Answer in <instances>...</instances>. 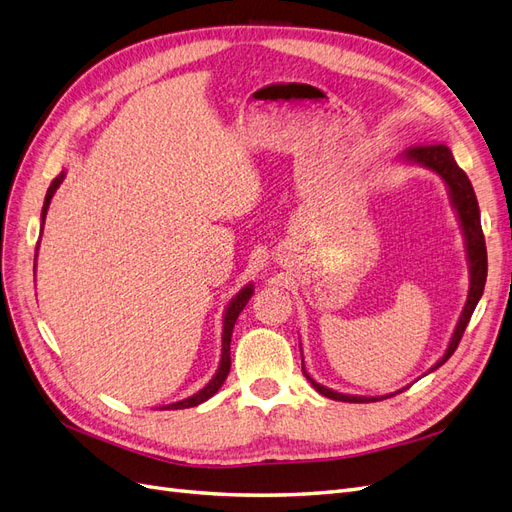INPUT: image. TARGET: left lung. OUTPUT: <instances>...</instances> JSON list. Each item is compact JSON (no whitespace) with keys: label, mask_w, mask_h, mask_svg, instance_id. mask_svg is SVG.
Here are the masks:
<instances>
[{"label":"left lung","mask_w":512,"mask_h":512,"mask_svg":"<svg viewBox=\"0 0 512 512\" xmlns=\"http://www.w3.org/2000/svg\"><path fill=\"white\" fill-rule=\"evenodd\" d=\"M401 160L425 166L442 177L444 185L448 188V198H451V205L459 218L463 239H466V254H468V265H470V290H468L466 305H463V309H461L457 327L453 331L451 342H448V348L442 354V359L427 371V374H431V371H436L440 365H444L448 359H451L453 352L457 350V346L461 342L463 331H466L468 322L474 314V307L478 305L480 297H483L485 282H487V247H485L483 228H480V211H478V200H476L474 188H472L468 175L457 166L451 149H448L446 145H418V147H410L401 153ZM303 374L309 382H312V386L320 395L335 399V401H348V404H367V401H378V399H386V397L395 395V393L380 395V397L344 395V393H337L333 389H327V386L318 384L312 376L307 374L305 367H303Z\"/></svg>","instance_id":"left-lung-1"}]
</instances>
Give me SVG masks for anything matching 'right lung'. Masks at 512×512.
Instances as JSON below:
<instances>
[{
    "label": "right lung",
    "mask_w": 512,
    "mask_h": 512,
    "mask_svg": "<svg viewBox=\"0 0 512 512\" xmlns=\"http://www.w3.org/2000/svg\"><path fill=\"white\" fill-rule=\"evenodd\" d=\"M64 177H66V173L57 175V177L51 181L49 190H46L44 205H42V215H40L42 226H44V220H46V211H49V205H51V198H53V194L57 192L61 181H64ZM36 256H38V254H36ZM34 273H36V258H34ZM252 294H254V286L247 284L245 288H241V290L235 294V297H232V301H230L228 307H226V312H224V329H222V359H220L218 371H215V376L209 380V384L205 386V389H200L198 393H194L192 397H185V399H181V401H175V404L162 406V410L194 408V406L203 404V401H207L209 397H213L215 393L220 391V386L224 384V380H226V376H228V371H230V337H232V329H235V322H237L239 314L243 312V307L247 305V301L252 299Z\"/></svg>",
    "instance_id": "obj_1"
}]
</instances>
